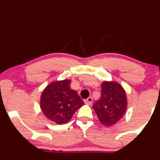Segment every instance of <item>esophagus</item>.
I'll return each mask as SVG.
<instances>
[{
	"instance_id": "esophagus-1",
	"label": "esophagus",
	"mask_w": 160,
	"mask_h": 160,
	"mask_svg": "<svg viewBox=\"0 0 160 160\" xmlns=\"http://www.w3.org/2000/svg\"><path fill=\"white\" fill-rule=\"evenodd\" d=\"M92 101H93V100H92V98H91V97L88 98L87 99H86L85 101H84L86 104H87V105H91L92 103Z\"/></svg>"
}]
</instances>
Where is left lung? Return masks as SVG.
Listing matches in <instances>:
<instances>
[{
    "label": "left lung",
    "mask_w": 160,
    "mask_h": 160,
    "mask_svg": "<svg viewBox=\"0 0 160 160\" xmlns=\"http://www.w3.org/2000/svg\"><path fill=\"white\" fill-rule=\"evenodd\" d=\"M127 106V95L122 86L116 82L104 81L101 85V98L92 108L100 122L106 127H110L122 118Z\"/></svg>",
    "instance_id": "8db88e82"
}]
</instances>
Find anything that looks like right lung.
<instances>
[{"label":"right lung","instance_id":"1","mask_svg":"<svg viewBox=\"0 0 160 160\" xmlns=\"http://www.w3.org/2000/svg\"><path fill=\"white\" fill-rule=\"evenodd\" d=\"M71 80H64L50 83L44 89L40 100L43 114L58 124L68 123L84 102L78 92L70 87Z\"/></svg>","mask_w":160,"mask_h":160}]
</instances>
